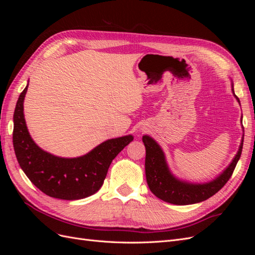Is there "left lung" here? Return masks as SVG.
Masks as SVG:
<instances>
[{"label": "left lung", "instance_id": "obj_1", "mask_svg": "<svg viewBox=\"0 0 255 255\" xmlns=\"http://www.w3.org/2000/svg\"><path fill=\"white\" fill-rule=\"evenodd\" d=\"M234 96L236 97L235 94ZM236 99L239 102V99L237 97ZM142 141L145 146V177L150 190L163 201L176 205H187L204 201L225 186L232 176L242 155L244 138L235 158L225 172L206 184H188L176 180L168 170L160 146L149 136H143Z\"/></svg>", "mask_w": 255, "mask_h": 255}]
</instances>
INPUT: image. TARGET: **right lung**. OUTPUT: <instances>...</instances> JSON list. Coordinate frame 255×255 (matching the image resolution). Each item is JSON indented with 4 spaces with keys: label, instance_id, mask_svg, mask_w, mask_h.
<instances>
[{
    "label": "right lung",
    "instance_id": "obj_1",
    "mask_svg": "<svg viewBox=\"0 0 255 255\" xmlns=\"http://www.w3.org/2000/svg\"><path fill=\"white\" fill-rule=\"evenodd\" d=\"M27 86L21 92L13 114L12 142L18 163L37 188L52 198L79 200L101 188L113 159L133 136L106 140L88 154L76 158H61L44 152L30 138L23 115Z\"/></svg>",
    "mask_w": 255,
    "mask_h": 255
}]
</instances>
